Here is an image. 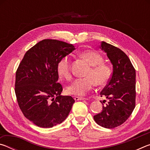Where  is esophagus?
Masks as SVG:
<instances>
[{
  "instance_id": "esophagus-1",
  "label": "esophagus",
  "mask_w": 150,
  "mask_h": 150,
  "mask_svg": "<svg viewBox=\"0 0 150 150\" xmlns=\"http://www.w3.org/2000/svg\"><path fill=\"white\" fill-rule=\"evenodd\" d=\"M74 99L75 100H87V98H84V97H81V96H75Z\"/></svg>"
}]
</instances>
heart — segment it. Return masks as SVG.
Here are the masks:
<instances>
[{
    "label": "heart",
    "mask_w": 150,
    "mask_h": 150,
    "mask_svg": "<svg viewBox=\"0 0 150 150\" xmlns=\"http://www.w3.org/2000/svg\"><path fill=\"white\" fill-rule=\"evenodd\" d=\"M77 55L85 59L90 65V68L85 74V77L75 80L68 87L67 92L69 95H84L94 86L104 87L108 83L111 77V69L109 65L103 63L102 55L94 50H86L79 52ZM57 71L61 77L70 81L72 78L71 70V60L64 57L59 60L57 65Z\"/></svg>",
    "instance_id": "heart-1"
}]
</instances>
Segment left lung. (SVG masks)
Wrapping results in <instances>:
<instances>
[{"label":"left lung","instance_id":"left-lung-1","mask_svg":"<svg viewBox=\"0 0 150 150\" xmlns=\"http://www.w3.org/2000/svg\"><path fill=\"white\" fill-rule=\"evenodd\" d=\"M100 48L106 53L113 69L108 84L100 93L109 101L93 118L100 126L114 128L130 117L136 106V71L120 49L105 42H101Z\"/></svg>","mask_w":150,"mask_h":150}]
</instances>
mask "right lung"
I'll list each match as a JSON object with an SVG mask.
<instances>
[{
	"instance_id": "1",
	"label": "right lung",
	"mask_w": 150,
	"mask_h": 150,
	"mask_svg": "<svg viewBox=\"0 0 150 150\" xmlns=\"http://www.w3.org/2000/svg\"><path fill=\"white\" fill-rule=\"evenodd\" d=\"M72 44L45 39L28 50L16 71L14 91L20 109L28 120L52 128L69 115L75 100L62 96L57 65L75 50Z\"/></svg>"
}]
</instances>
